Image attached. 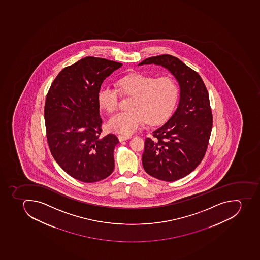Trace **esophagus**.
Listing matches in <instances>:
<instances>
[{
    "label": "esophagus",
    "instance_id": "1",
    "mask_svg": "<svg viewBox=\"0 0 260 260\" xmlns=\"http://www.w3.org/2000/svg\"><path fill=\"white\" fill-rule=\"evenodd\" d=\"M118 138L120 142H122V141H125V140L130 139L131 137L130 136L118 135Z\"/></svg>",
    "mask_w": 260,
    "mask_h": 260
}]
</instances>
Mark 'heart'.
I'll return each instance as SVG.
<instances>
[{"label":"heart","mask_w":260,"mask_h":260,"mask_svg":"<svg viewBox=\"0 0 260 260\" xmlns=\"http://www.w3.org/2000/svg\"><path fill=\"white\" fill-rule=\"evenodd\" d=\"M118 89L104 85L98 93L100 106L108 113L118 109L122 95L133 97L130 111L119 112L108 121V128L114 133L131 135L146 121L156 124L164 121L173 111L179 96V87L171 77L155 78L143 74H133L122 77L118 82Z\"/></svg>","instance_id":"1"}]
</instances>
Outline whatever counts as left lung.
<instances>
[{"instance_id": "8db88e82", "label": "left lung", "mask_w": 260, "mask_h": 260, "mask_svg": "<svg viewBox=\"0 0 260 260\" xmlns=\"http://www.w3.org/2000/svg\"><path fill=\"white\" fill-rule=\"evenodd\" d=\"M161 66L179 85L176 110L146 138L142 166L148 175L172 182L193 171L205 155L212 128L209 95L198 72L179 58L164 54L148 57L138 66Z\"/></svg>"}]
</instances>
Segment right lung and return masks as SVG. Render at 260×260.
<instances>
[{"label": "right lung", "mask_w": 260, "mask_h": 260, "mask_svg": "<svg viewBox=\"0 0 260 260\" xmlns=\"http://www.w3.org/2000/svg\"><path fill=\"white\" fill-rule=\"evenodd\" d=\"M122 64L86 57L60 72L47 94L44 119L55 160L74 179L94 183L114 168V134L100 138L102 118L98 93L105 79Z\"/></svg>", "instance_id": "right-lung-1"}]
</instances>
